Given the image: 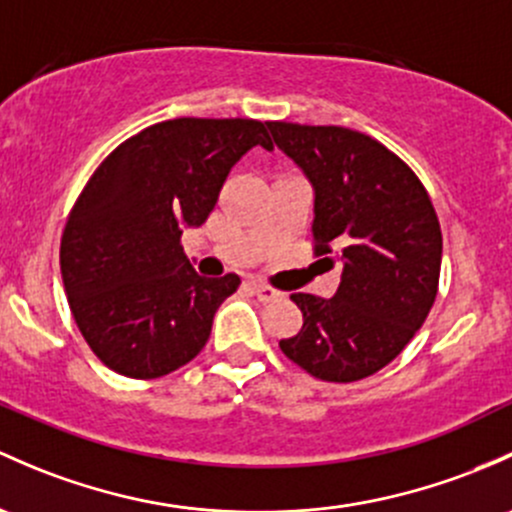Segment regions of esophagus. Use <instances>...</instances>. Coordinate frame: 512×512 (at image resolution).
<instances>
[{
  "label": "esophagus",
  "instance_id": "esophagus-1",
  "mask_svg": "<svg viewBox=\"0 0 512 512\" xmlns=\"http://www.w3.org/2000/svg\"><path fill=\"white\" fill-rule=\"evenodd\" d=\"M252 292H255V297L260 299V301H274V299H279L282 297V292H277V289H272V287H267V284H260V282H255L252 284Z\"/></svg>",
  "mask_w": 512,
  "mask_h": 512
}]
</instances>
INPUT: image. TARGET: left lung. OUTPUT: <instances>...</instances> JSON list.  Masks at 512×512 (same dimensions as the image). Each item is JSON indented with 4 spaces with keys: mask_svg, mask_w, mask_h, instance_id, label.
<instances>
[{
    "mask_svg": "<svg viewBox=\"0 0 512 512\" xmlns=\"http://www.w3.org/2000/svg\"><path fill=\"white\" fill-rule=\"evenodd\" d=\"M267 129L314 188L316 255L336 252L343 265L331 299L292 294L304 324L279 348L319 380H363L402 353L437 299V213L410 166L365 134L294 122Z\"/></svg>",
    "mask_w": 512,
    "mask_h": 512,
    "instance_id": "1",
    "label": "left lung"
}]
</instances>
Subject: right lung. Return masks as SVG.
I'll return each mask as SVG.
<instances>
[{
  "instance_id": "1",
  "label": "right lung",
  "mask_w": 512,
  "mask_h": 512,
  "mask_svg": "<svg viewBox=\"0 0 512 512\" xmlns=\"http://www.w3.org/2000/svg\"><path fill=\"white\" fill-rule=\"evenodd\" d=\"M257 144L272 149L257 120L179 117L129 137L90 176L63 230L61 274L75 324L110 370L161 378L206 346L240 277H201L181 235L206 223Z\"/></svg>"
}]
</instances>
